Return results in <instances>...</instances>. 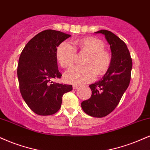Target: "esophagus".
<instances>
[{"label": "esophagus", "instance_id": "34e87169", "mask_svg": "<svg viewBox=\"0 0 150 150\" xmlns=\"http://www.w3.org/2000/svg\"><path fill=\"white\" fill-rule=\"evenodd\" d=\"M78 87H79V86L78 85H75V84H74V85L73 86V89H77Z\"/></svg>", "mask_w": 150, "mask_h": 150}]
</instances>
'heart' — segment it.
<instances>
[{
  "instance_id": "heart-1",
  "label": "heart",
  "mask_w": 150,
  "mask_h": 150,
  "mask_svg": "<svg viewBox=\"0 0 150 150\" xmlns=\"http://www.w3.org/2000/svg\"><path fill=\"white\" fill-rule=\"evenodd\" d=\"M64 41L57 50V59L63 68H68L73 66L77 54L76 49L89 52L84 64L86 66H75L65 74V80L68 83L82 84L94 80L96 74L103 75L110 65L109 54L105 51V45L94 37H86L73 40Z\"/></svg>"
}]
</instances>
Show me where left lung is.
Listing matches in <instances>:
<instances>
[{"label": "left lung", "mask_w": 150, "mask_h": 150, "mask_svg": "<svg viewBox=\"0 0 150 150\" xmlns=\"http://www.w3.org/2000/svg\"><path fill=\"white\" fill-rule=\"evenodd\" d=\"M105 35L112 52L110 67L101 80L89 85L91 98L81 103L88 115L103 117L112 112L120 103L131 80L132 59L127 45L107 30L95 32Z\"/></svg>", "instance_id": "1"}]
</instances>
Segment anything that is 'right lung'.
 Segmentation results:
<instances>
[{"mask_svg": "<svg viewBox=\"0 0 150 150\" xmlns=\"http://www.w3.org/2000/svg\"><path fill=\"white\" fill-rule=\"evenodd\" d=\"M70 36L58 30H43L21 52L17 67L19 89L27 105L35 114H55L60 109L63 95L73 90L72 85L52 81L62 76L58 69L57 47Z\"/></svg>", "mask_w": 150, "mask_h": 150, "instance_id": "obj_1", "label": "right lung"}]
</instances>
